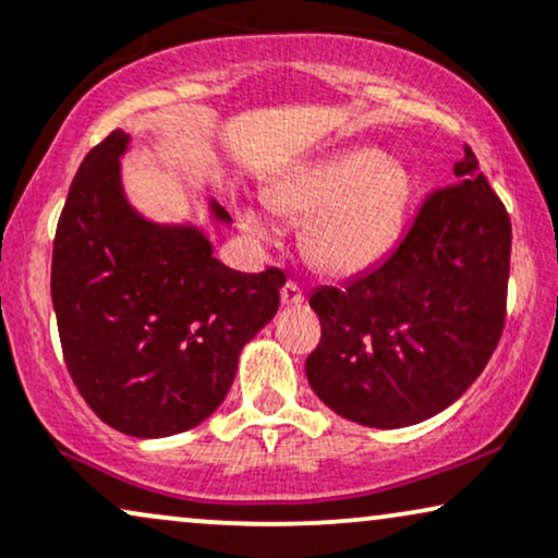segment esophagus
I'll use <instances>...</instances> for the list:
<instances>
[{
  "label": "esophagus",
  "instance_id": "esophagus-1",
  "mask_svg": "<svg viewBox=\"0 0 558 558\" xmlns=\"http://www.w3.org/2000/svg\"><path fill=\"white\" fill-rule=\"evenodd\" d=\"M280 301H283V306H301L303 303L301 286L295 283V280H288V283L280 288Z\"/></svg>",
  "mask_w": 558,
  "mask_h": 558
}]
</instances>
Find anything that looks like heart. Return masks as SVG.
<instances>
[{
  "label": "heart",
  "instance_id": "b5f03b06",
  "mask_svg": "<svg viewBox=\"0 0 558 558\" xmlns=\"http://www.w3.org/2000/svg\"><path fill=\"white\" fill-rule=\"evenodd\" d=\"M409 197L412 180L397 159L355 146L291 167L267 185L265 206L280 221L303 223V252L316 270L352 278L397 246ZM239 218L250 234H270L257 210Z\"/></svg>",
  "mask_w": 558,
  "mask_h": 558
}]
</instances>
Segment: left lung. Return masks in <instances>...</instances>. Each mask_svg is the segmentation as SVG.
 <instances>
[{"instance_id":"8db88e82","label":"left lung","mask_w":558,"mask_h":558,"mask_svg":"<svg viewBox=\"0 0 558 558\" xmlns=\"http://www.w3.org/2000/svg\"><path fill=\"white\" fill-rule=\"evenodd\" d=\"M456 185L429 193L397 250L344 288L312 293L322 340L306 378L357 425L397 429L453 404L505 329L512 223L463 149Z\"/></svg>"}]
</instances>
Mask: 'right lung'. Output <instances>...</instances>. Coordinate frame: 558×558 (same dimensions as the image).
I'll return each instance as SVG.
<instances>
[{"label":"right lung","instance_id":"1","mask_svg":"<svg viewBox=\"0 0 558 558\" xmlns=\"http://www.w3.org/2000/svg\"><path fill=\"white\" fill-rule=\"evenodd\" d=\"M125 146L112 131L76 169L56 227L51 299L63 361L92 412L125 435L165 437L216 412L239 352L278 312L286 272H236L203 231L138 216L121 187Z\"/></svg>","mask_w":558,"mask_h":558}]
</instances>
